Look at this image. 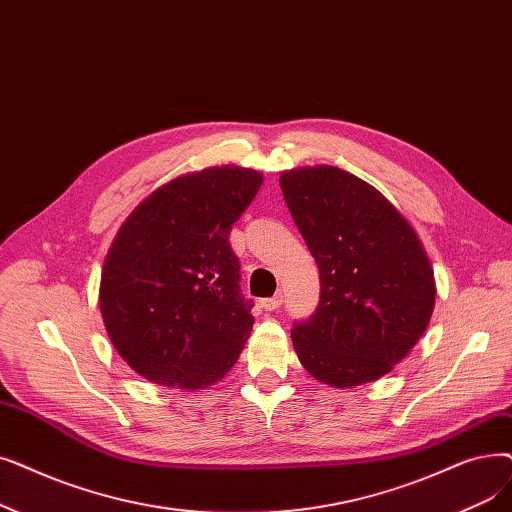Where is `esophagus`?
Segmentation results:
<instances>
[{
    "label": "esophagus",
    "instance_id": "34e87169",
    "mask_svg": "<svg viewBox=\"0 0 512 512\" xmlns=\"http://www.w3.org/2000/svg\"><path fill=\"white\" fill-rule=\"evenodd\" d=\"M282 305V295H274V297H268V299H261V307L265 311H274Z\"/></svg>",
    "mask_w": 512,
    "mask_h": 512
}]
</instances>
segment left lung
Wrapping results in <instances>:
<instances>
[{"mask_svg":"<svg viewBox=\"0 0 512 512\" xmlns=\"http://www.w3.org/2000/svg\"><path fill=\"white\" fill-rule=\"evenodd\" d=\"M280 188L320 270L318 309L291 330L303 368L339 389L381 379L429 326L425 249L379 190L339 167L286 171Z\"/></svg>","mask_w":512,"mask_h":512,"instance_id":"obj_1","label":"left lung"}]
</instances>
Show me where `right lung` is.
I'll return each mask as SVG.
<instances>
[{
  "mask_svg": "<svg viewBox=\"0 0 512 512\" xmlns=\"http://www.w3.org/2000/svg\"><path fill=\"white\" fill-rule=\"evenodd\" d=\"M261 173L211 167L154 190L110 247L100 311L121 358L157 385L203 389L236 364L255 318L240 293L232 226Z\"/></svg>",
  "mask_w": 512,
  "mask_h": 512,
  "instance_id": "1",
  "label": "right lung"
}]
</instances>
